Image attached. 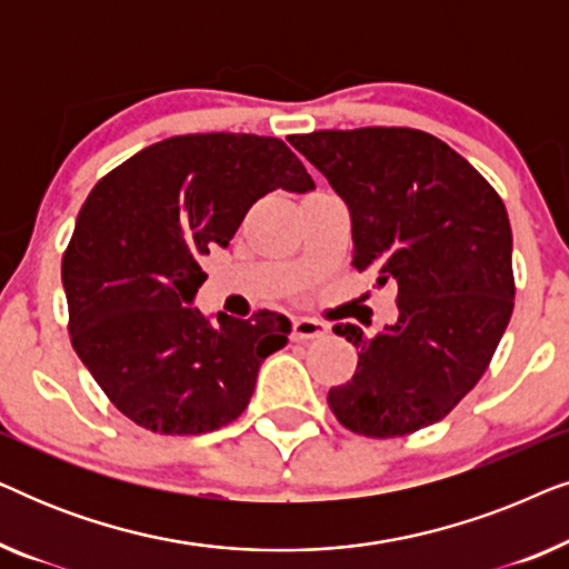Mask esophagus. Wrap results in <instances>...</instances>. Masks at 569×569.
<instances>
[{"label":"esophagus","mask_w":569,"mask_h":569,"mask_svg":"<svg viewBox=\"0 0 569 569\" xmlns=\"http://www.w3.org/2000/svg\"><path fill=\"white\" fill-rule=\"evenodd\" d=\"M326 331H329V329H326V323L316 321V318H308V316H295L292 318V339H298V341L318 339V337H323Z\"/></svg>","instance_id":"34e87169"}]
</instances>
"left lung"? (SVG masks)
Here are the masks:
<instances>
[{"instance_id": "obj_1", "label": "left lung", "mask_w": 569, "mask_h": 569, "mask_svg": "<svg viewBox=\"0 0 569 569\" xmlns=\"http://www.w3.org/2000/svg\"><path fill=\"white\" fill-rule=\"evenodd\" d=\"M352 217V263L399 284V321L357 347L352 380L329 391L347 430L401 438L440 422L485 376L512 316V232L485 176L438 137L403 127L292 134Z\"/></svg>"}]
</instances>
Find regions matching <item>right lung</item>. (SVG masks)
Here are the masks:
<instances>
[{
  "label": "right lung",
  "mask_w": 569,
  "mask_h": 569,
  "mask_svg": "<svg viewBox=\"0 0 569 569\" xmlns=\"http://www.w3.org/2000/svg\"><path fill=\"white\" fill-rule=\"evenodd\" d=\"M313 178L282 139L183 134L100 178L61 261L72 347L121 415L160 435H204L251 401L256 376L292 323L193 308L209 248H228L269 191Z\"/></svg>",
  "instance_id": "right-lung-1"
}]
</instances>
